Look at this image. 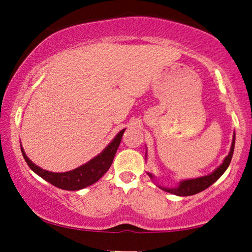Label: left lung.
<instances>
[{"label": "left lung", "instance_id": "obj_1", "mask_svg": "<svg viewBox=\"0 0 252 252\" xmlns=\"http://www.w3.org/2000/svg\"><path fill=\"white\" fill-rule=\"evenodd\" d=\"M235 140H236V134L233 133L232 136V143H231V147H230V152H229L228 155L224 158L222 164L220 165L219 167H217L213 173L207 175V176H201V177H198V178H193V179H186V180H182V182L179 183V185L177 187L175 188H167V187H162L158 185V187L162 190H165L169 193H173V195L176 196H192V195H196V193L200 192L202 190H205L208 187H210L211 185H213L215 182H217V180L221 177L222 174L224 171L227 170L228 166L230 165V161H231V158L233 155V149H235ZM146 156H147V152H146ZM151 179H154V175L151 173H147Z\"/></svg>", "mask_w": 252, "mask_h": 252}]
</instances>
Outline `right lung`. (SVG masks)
Returning <instances> with one entry per match:
<instances>
[{
	"mask_svg": "<svg viewBox=\"0 0 252 252\" xmlns=\"http://www.w3.org/2000/svg\"><path fill=\"white\" fill-rule=\"evenodd\" d=\"M126 128L122 129L119 133L115 136L114 139L110 142L105 149L98 155L92 158L86 164L77 167L73 170L66 171V173H53L45 169H42L41 167L35 165L34 162L26 156L23 147L21 145L22 155H23L26 164L32 169L35 174L46 180L53 186L57 188L64 189V190H79V189L86 188L91 185L95 184L96 182L103 177L106 171L109 169V167L113 164V159L116 154L119 144L123 137L124 131Z\"/></svg>",
	"mask_w": 252,
	"mask_h": 252,
	"instance_id": "1",
	"label": "right lung"
}]
</instances>
